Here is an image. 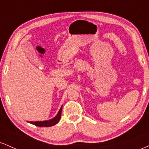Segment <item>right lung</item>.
Returning <instances> with one entry per match:
<instances>
[{
  "label": "right lung",
  "instance_id": "add662e5",
  "mask_svg": "<svg viewBox=\"0 0 149 149\" xmlns=\"http://www.w3.org/2000/svg\"><path fill=\"white\" fill-rule=\"evenodd\" d=\"M62 107L63 106H61L57 115L54 116V117L52 119L47 120H43V121H34V122L33 121H27V122L31 124H33L36 126H38V127H51V126L54 125L58 123V122H59V120L61 118Z\"/></svg>",
  "mask_w": 149,
  "mask_h": 149
}]
</instances>
